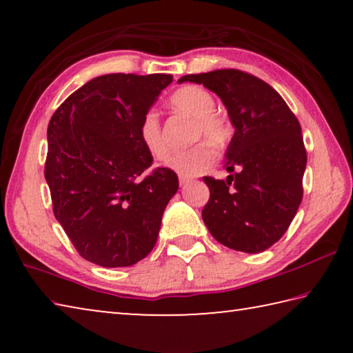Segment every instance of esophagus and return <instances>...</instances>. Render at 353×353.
Returning a JSON list of instances; mask_svg holds the SVG:
<instances>
[{
  "mask_svg": "<svg viewBox=\"0 0 353 353\" xmlns=\"http://www.w3.org/2000/svg\"><path fill=\"white\" fill-rule=\"evenodd\" d=\"M188 182H190L188 177H183V176L179 177V183H181V187H185V185H187Z\"/></svg>",
  "mask_w": 353,
  "mask_h": 353,
  "instance_id": "34e87169",
  "label": "esophagus"
}]
</instances>
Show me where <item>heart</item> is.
<instances>
[{"label":"heart","mask_w":353,"mask_h":353,"mask_svg":"<svg viewBox=\"0 0 353 353\" xmlns=\"http://www.w3.org/2000/svg\"><path fill=\"white\" fill-rule=\"evenodd\" d=\"M168 104L176 113L193 119L191 140L201 141L185 151L176 152L166 165L181 176H198L216 159L213 146L221 148L230 140L232 128L227 118L214 112V98L199 85H183L171 94ZM140 143L154 160H163L168 155L162 123L157 113L146 112L139 123Z\"/></svg>","instance_id":"b5f03b06"}]
</instances>
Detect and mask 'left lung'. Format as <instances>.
I'll return each instance as SVG.
<instances>
[{
    "label": "left lung",
    "mask_w": 353,
    "mask_h": 353,
    "mask_svg": "<svg viewBox=\"0 0 353 353\" xmlns=\"http://www.w3.org/2000/svg\"><path fill=\"white\" fill-rule=\"evenodd\" d=\"M223 99L235 126L225 181L204 177L210 198L202 219L216 241L248 254L271 248L288 230L303 196L307 149L283 98L246 71L224 68L182 76Z\"/></svg>",
    "instance_id": "8db88e82"
}]
</instances>
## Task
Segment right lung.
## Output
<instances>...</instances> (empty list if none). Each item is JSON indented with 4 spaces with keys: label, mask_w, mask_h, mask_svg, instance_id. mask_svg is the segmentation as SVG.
<instances>
[{
    "label": "right lung",
    "mask_w": 353,
    "mask_h": 353,
    "mask_svg": "<svg viewBox=\"0 0 353 353\" xmlns=\"http://www.w3.org/2000/svg\"><path fill=\"white\" fill-rule=\"evenodd\" d=\"M171 81L162 73L94 77L48 124L52 212L77 254L94 265H135L157 241L179 181L170 168H151L137 129Z\"/></svg>",
    "instance_id": "right-lung-1"
}]
</instances>
